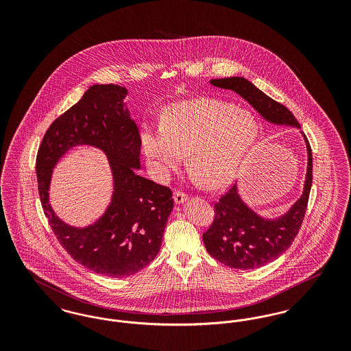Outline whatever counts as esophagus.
<instances>
[{"instance_id": "1", "label": "esophagus", "mask_w": 351, "mask_h": 351, "mask_svg": "<svg viewBox=\"0 0 351 351\" xmlns=\"http://www.w3.org/2000/svg\"><path fill=\"white\" fill-rule=\"evenodd\" d=\"M173 200L176 204H183L185 201L188 200V195L182 191H176L173 195Z\"/></svg>"}]
</instances>
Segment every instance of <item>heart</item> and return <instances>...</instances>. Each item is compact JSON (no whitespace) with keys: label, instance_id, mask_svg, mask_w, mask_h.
I'll use <instances>...</instances> for the list:
<instances>
[{"label":"heart","instance_id":"1","mask_svg":"<svg viewBox=\"0 0 351 351\" xmlns=\"http://www.w3.org/2000/svg\"><path fill=\"white\" fill-rule=\"evenodd\" d=\"M258 138V123L246 110L210 99L169 106L163 128H146L141 143L151 167L167 178L191 152L189 165L201 183L221 188L232 183Z\"/></svg>","mask_w":351,"mask_h":351}]
</instances>
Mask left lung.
<instances>
[{
    "instance_id": "obj_1",
    "label": "left lung",
    "mask_w": 351,
    "mask_h": 351,
    "mask_svg": "<svg viewBox=\"0 0 351 351\" xmlns=\"http://www.w3.org/2000/svg\"><path fill=\"white\" fill-rule=\"evenodd\" d=\"M210 84L234 90L268 122L300 129L298 119L284 105L268 97L249 80L226 77L210 80ZM302 136L308 151L304 191L283 216L263 218L256 215L239 196L237 184L215 204V219L202 234V239L208 252L222 265L238 269L262 267L278 259L292 245L305 216L313 178L312 150L305 134Z\"/></svg>"
}]
</instances>
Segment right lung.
<instances>
[{"mask_svg":"<svg viewBox=\"0 0 351 351\" xmlns=\"http://www.w3.org/2000/svg\"><path fill=\"white\" fill-rule=\"evenodd\" d=\"M126 95V88L114 84L89 86L82 100L51 123L35 167L40 202L60 245L77 263L109 278H126L150 265L173 209L172 191L135 171L141 168V136L125 108ZM83 144L107 155L114 195L96 223L76 228L54 215L48 191L56 163L68 149Z\"/></svg>","mask_w":351,"mask_h":351,"instance_id":"add662e5","label":"right lung"}]
</instances>
